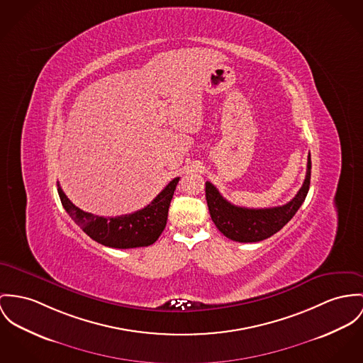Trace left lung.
<instances>
[{"label": "left lung", "mask_w": 363, "mask_h": 363, "mask_svg": "<svg viewBox=\"0 0 363 363\" xmlns=\"http://www.w3.org/2000/svg\"><path fill=\"white\" fill-rule=\"evenodd\" d=\"M311 181V155H308L307 175L303 186L289 203L271 208H246L229 203L218 189L206 182V200L213 223L228 239L252 243L271 238L289 223L307 197Z\"/></svg>", "instance_id": "1"}]
</instances>
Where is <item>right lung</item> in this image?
Here are the masks:
<instances>
[{
	"instance_id": "obj_1",
	"label": "right lung",
	"mask_w": 363,
	"mask_h": 363,
	"mask_svg": "<svg viewBox=\"0 0 363 363\" xmlns=\"http://www.w3.org/2000/svg\"><path fill=\"white\" fill-rule=\"evenodd\" d=\"M179 178H174L150 204L133 214L99 217L76 207L57 184L62 206L84 232L95 242L113 249H134L153 245L167 223L168 207Z\"/></svg>"
}]
</instances>
